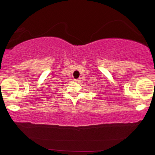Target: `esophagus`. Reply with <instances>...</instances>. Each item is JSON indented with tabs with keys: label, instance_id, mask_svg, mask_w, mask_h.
Returning a JSON list of instances; mask_svg holds the SVG:
<instances>
[{
	"label": "esophagus",
	"instance_id": "1",
	"mask_svg": "<svg viewBox=\"0 0 155 155\" xmlns=\"http://www.w3.org/2000/svg\"><path fill=\"white\" fill-rule=\"evenodd\" d=\"M74 81H76L77 83H80L81 82V78H77V79H75Z\"/></svg>",
	"mask_w": 155,
	"mask_h": 155
}]
</instances>
